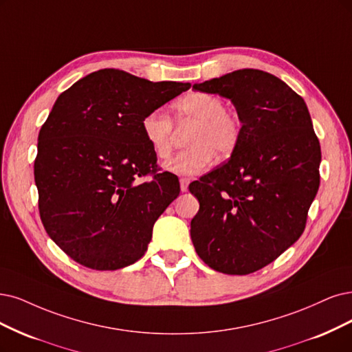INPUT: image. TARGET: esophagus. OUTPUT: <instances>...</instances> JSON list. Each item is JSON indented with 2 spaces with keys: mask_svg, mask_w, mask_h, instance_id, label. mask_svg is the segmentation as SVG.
<instances>
[{
  "mask_svg": "<svg viewBox=\"0 0 352 352\" xmlns=\"http://www.w3.org/2000/svg\"><path fill=\"white\" fill-rule=\"evenodd\" d=\"M188 184H190V179L188 178H181L179 179V187H181V191H187L188 190Z\"/></svg>",
  "mask_w": 352,
  "mask_h": 352,
  "instance_id": "obj_1",
  "label": "esophagus"
}]
</instances>
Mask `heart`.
<instances>
[{
	"mask_svg": "<svg viewBox=\"0 0 352 352\" xmlns=\"http://www.w3.org/2000/svg\"><path fill=\"white\" fill-rule=\"evenodd\" d=\"M178 123L194 122L190 129L191 146L178 152L165 162V169L177 175H196L209 166L214 158H226L236 149L241 138L239 120L225 110V102L217 96L192 91L174 101ZM173 120L153 110L142 117L140 129L149 148L158 158H168L173 149Z\"/></svg>",
	"mask_w": 352,
	"mask_h": 352,
	"instance_id": "heart-1",
	"label": "heart"
}]
</instances>
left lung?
<instances>
[{
    "mask_svg": "<svg viewBox=\"0 0 352 352\" xmlns=\"http://www.w3.org/2000/svg\"><path fill=\"white\" fill-rule=\"evenodd\" d=\"M192 89L229 98L241 138L223 165L190 184L191 241L210 268L245 276L302 236L319 188L320 145L305 100L280 78L239 69Z\"/></svg>",
    "mask_w": 352,
    "mask_h": 352,
    "instance_id": "left-lung-1",
    "label": "left lung"
}]
</instances>
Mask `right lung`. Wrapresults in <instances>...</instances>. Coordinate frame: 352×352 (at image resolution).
<instances>
[{"mask_svg":"<svg viewBox=\"0 0 352 352\" xmlns=\"http://www.w3.org/2000/svg\"><path fill=\"white\" fill-rule=\"evenodd\" d=\"M190 87L109 68L55 101L37 139L38 212L50 239L78 264L113 271L146 252L179 183L156 169L140 122Z\"/></svg>","mask_w":352,"mask_h":352,"instance_id":"obj_1","label":"right lung"}]
</instances>
